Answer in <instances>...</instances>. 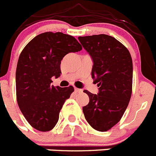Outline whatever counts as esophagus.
<instances>
[{
  "mask_svg": "<svg viewBox=\"0 0 156 156\" xmlns=\"http://www.w3.org/2000/svg\"><path fill=\"white\" fill-rule=\"evenodd\" d=\"M75 91L76 92H82V89H81V88H75Z\"/></svg>",
  "mask_w": 156,
  "mask_h": 156,
  "instance_id": "obj_1",
  "label": "esophagus"
}]
</instances>
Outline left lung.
Masks as SVG:
<instances>
[{"instance_id":"8db88e82","label":"left lung","mask_w":156,"mask_h":156,"mask_svg":"<svg viewBox=\"0 0 156 156\" xmlns=\"http://www.w3.org/2000/svg\"><path fill=\"white\" fill-rule=\"evenodd\" d=\"M78 40L93 61L92 78L99 93L84 90L89 97L83 106L87 122L95 130L107 131L120 120L132 92L133 64L130 52L108 35L79 36Z\"/></svg>"}]
</instances>
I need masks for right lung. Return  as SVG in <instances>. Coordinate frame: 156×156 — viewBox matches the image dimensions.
Segmentation results:
<instances>
[{
  "instance_id": "add662e5",
  "label": "right lung",
  "mask_w": 156,
  "mask_h": 156,
  "mask_svg": "<svg viewBox=\"0 0 156 156\" xmlns=\"http://www.w3.org/2000/svg\"><path fill=\"white\" fill-rule=\"evenodd\" d=\"M82 49L75 37L47 32L33 38L21 53L16 68V96L19 109L29 123L40 131L55 127L73 86L51 85L61 74V62L68 53Z\"/></svg>"
}]
</instances>
